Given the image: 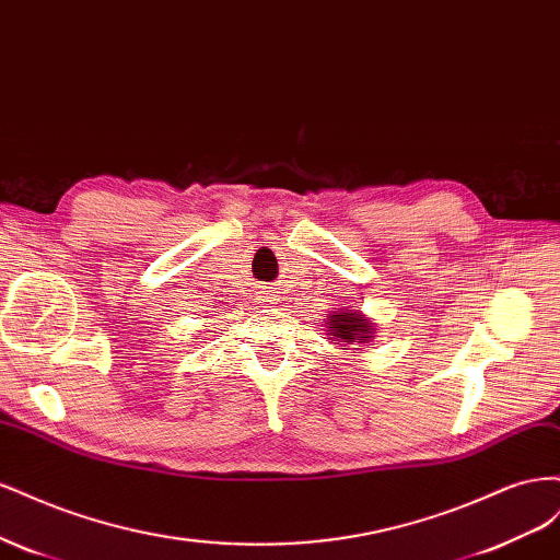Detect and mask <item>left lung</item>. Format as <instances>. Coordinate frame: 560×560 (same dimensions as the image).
<instances>
[{
	"mask_svg": "<svg viewBox=\"0 0 560 560\" xmlns=\"http://www.w3.org/2000/svg\"><path fill=\"white\" fill-rule=\"evenodd\" d=\"M374 322L366 319L362 313L354 311H338L336 315H329V334L338 343H366L371 334H374ZM348 350V348H343Z\"/></svg>",
	"mask_w": 560,
	"mask_h": 560,
	"instance_id": "left-lung-1",
	"label": "left lung"
}]
</instances>
